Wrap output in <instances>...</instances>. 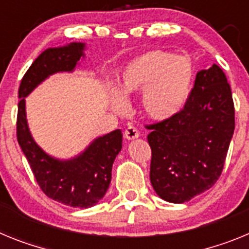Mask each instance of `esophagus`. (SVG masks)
I'll use <instances>...</instances> for the list:
<instances>
[{
    "instance_id": "1",
    "label": "esophagus",
    "mask_w": 249,
    "mask_h": 249,
    "mask_svg": "<svg viewBox=\"0 0 249 249\" xmlns=\"http://www.w3.org/2000/svg\"><path fill=\"white\" fill-rule=\"evenodd\" d=\"M139 135H140L139 130H138L137 127H134V126H127L124 131V137L126 138L127 140L137 139V138H139Z\"/></svg>"
}]
</instances>
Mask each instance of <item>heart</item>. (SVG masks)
I'll list each match as a JSON object with an SVG mask.
<instances>
[{
  "mask_svg": "<svg viewBox=\"0 0 249 249\" xmlns=\"http://www.w3.org/2000/svg\"><path fill=\"white\" fill-rule=\"evenodd\" d=\"M194 69L190 60L165 50H150L127 62L118 79L119 95L112 98L116 111H124V99L142 92L140 105L150 119L173 118L187 104Z\"/></svg>",
  "mask_w": 249,
  "mask_h": 249,
  "instance_id": "1",
  "label": "heart"
}]
</instances>
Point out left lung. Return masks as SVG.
<instances>
[{"mask_svg":"<svg viewBox=\"0 0 249 249\" xmlns=\"http://www.w3.org/2000/svg\"><path fill=\"white\" fill-rule=\"evenodd\" d=\"M150 181L166 202L184 203L215 184L234 133V104L218 65L196 73L187 104L173 118L145 125Z\"/></svg>","mask_w":249,"mask_h":249,"instance_id":"8db88e82","label":"left lung"}]
</instances>
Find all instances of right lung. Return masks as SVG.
<instances>
[{
  "mask_svg": "<svg viewBox=\"0 0 249 249\" xmlns=\"http://www.w3.org/2000/svg\"><path fill=\"white\" fill-rule=\"evenodd\" d=\"M84 46L72 42L64 47L47 49L32 62L18 89L16 123L17 142L41 190L56 202L77 208L92 207L107 193L111 181L112 163L122 150V131L114 130L95 139L83 154L71 160H57L32 139L26 120L25 98L49 75L72 71L84 55Z\"/></svg>",
  "mask_w": 249,
  "mask_h": 249,
  "instance_id": "right-lung-1",
  "label": "right lung"
}]
</instances>
